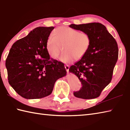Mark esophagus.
<instances>
[{"label":"esophagus","mask_w":130,"mask_h":130,"mask_svg":"<svg viewBox=\"0 0 130 130\" xmlns=\"http://www.w3.org/2000/svg\"><path fill=\"white\" fill-rule=\"evenodd\" d=\"M65 68H66V71H67V72H68L69 68H70V66H69V65H66L65 66Z\"/></svg>","instance_id":"34e87169"}]
</instances>
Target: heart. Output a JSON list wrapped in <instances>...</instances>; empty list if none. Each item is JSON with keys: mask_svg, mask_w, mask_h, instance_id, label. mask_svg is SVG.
<instances>
[{"mask_svg": "<svg viewBox=\"0 0 130 130\" xmlns=\"http://www.w3.org/2000/svg\"><path fill=\"white\" fill-rule=\"evenodd\" d=\"M47 38L46 49L49 56L57 59L63 46V54L59 60L63 63H70L75 59H81L88 51L91 43V36L85 32L75 29L60 27Z\"/></svg>", "mask_w": 130, "mask_h": 130, "instance_id": "heart-1", "label": "heart"}]
</instances>
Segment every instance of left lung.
<instances>
[{"label": "left lung", "instance_id": "8db88e82", "mask_svg": "<svg viewBox=\"0 0 130 130\" xmlns=\"http://www.w3.org/2000/svg\"><path fill=\"white\" fill-rule=\"evenodd\" d=\"M70 27L87 32L91 39L90 46L86 54L69 70L77 76L83 86L73 95L78 98L95 99L100 96L112 80L118 57L117 43L102 23L71 24Z\"/></svg>", "mask_w": 130, "mask_h": 130}]
</instances>
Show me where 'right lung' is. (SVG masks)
<instances>
[{"label":"right lung","mask_w":130,"mask_h":130,"mask_svg":"<svg viewBox=\"0 0 130 130\" xmlns=\"http://www.w3.org/2000/svg\"><path fill=\"white\" fill-rule=\"evenodd\" d=\"M54 27H38L13 44L6 61L9 84L25 99L52 92L55 81L66 75L64 64L50 58L46 49Z\"/></svg>","instance_id":"right-lung-1"}]
</instances>
